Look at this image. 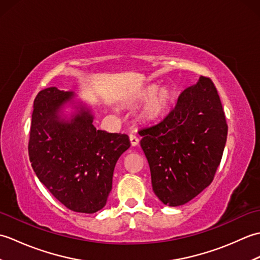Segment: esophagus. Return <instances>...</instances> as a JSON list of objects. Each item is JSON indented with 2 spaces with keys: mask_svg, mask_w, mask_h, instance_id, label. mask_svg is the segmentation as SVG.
<instances>
[{
  "mask_svg": "<svg viewBox=\"0 0 260 260\" xmlns=\"http://www.w3.org/2000/svg\"><path fill=\"white\" fill-rule=\"evenodd\" d=\"M129 141H131L132 146H137V145H139V143H140L139 137H136L135 135H131L129 136Z\"/></svg>",
  "mask_w": 260,
  "mask_h": 260,
  "instance_id": "esophagus-1",
  "label": "esophagus"
}]
</instances>
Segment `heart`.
<instances>
[{"label": "heart", "mask_w": 260, "mask_h": 260, "mask_svg": "<svg viewBox=\"0 0 260 260\" xmlns=\"http://www.w3.org/2000/svg\"><path fill=\"white\" fill-rule=\"evenodd\" d=\"M143 98L147 101L141 108L140 118L146 123H151L162 118L169 112L175 102V92L170 87L157 89V86H151L143 92Z\"/></svg>", "instance_id": "1"}]
</instances>
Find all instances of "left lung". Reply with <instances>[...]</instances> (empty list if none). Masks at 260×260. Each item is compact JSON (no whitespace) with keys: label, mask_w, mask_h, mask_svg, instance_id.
<instances>
[{"label":"left lung","mask_w":260,"mask_h":260,"mask_svg":"<svg viewBox=\"0 0 260 260\" xmlns=\"http://www.w3.org/2000/svg\"><path fill=\"white\" fill-rule=\"evenodd\" d=\"M139 133L156 197L170 207L192 200L211 184L227 141V120L213 81L201 76L159 123Z\"/></svg>","instance_id":"1"}]
</instances>
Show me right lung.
<instances>
[{
	"label": "right lung",
	"instance_id": "add662e5",
	"mask_svg": "<svg viewBox=\"0 0 260 260\" xmlns=\"http://www.w3.org/2000/svg\"><path fill=\"white\" fill-rule=\"evenodd\" d=\"M73 93L49 87L33 104L29 157L49 192L75 212L95 213L105 207L119 156L131 146L128 136L92 125L89 110L70 121L57 117Z\"/></svg>",
	"mask_w": 260,
	"mask_h": 260
}]
</instances>
